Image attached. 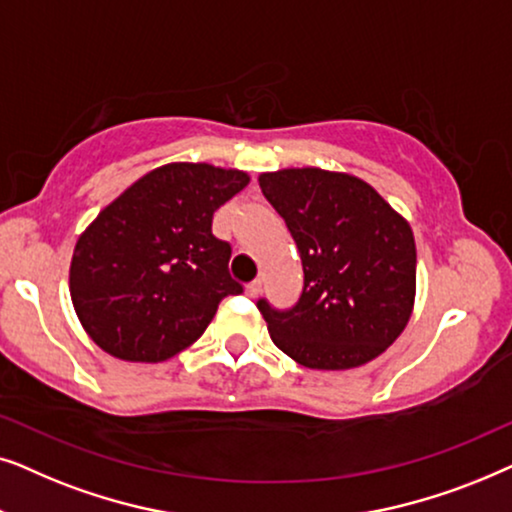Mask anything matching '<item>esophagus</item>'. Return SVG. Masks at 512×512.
I'll return each instance as SVG.
<instances>
[{"mask_svg": "<svg viewBox=\"0 0 512 512\" xmlns=\"http://www.w3.org/2000/svg\"><path fill=\"white\" fill-rule=\"evenodd\" d=\"M262 292V281H252L245 285V295L248 297H257Z\"/></svg>", "mask_w": 512, "mask_h": 512, "instance_id": "esophagus-1", "label": "esophagus"}]
</instances>
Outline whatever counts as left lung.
Wrapping results in <instances>:
<instances>
[{"mask_svg": "<svg viewBox=\"0 0 512 512\" xmlns=\"http://www.w3.org/2000/svg\"><path fill=\"white\" fill-rule=\"evenodd\" d=\"M262 194L288 224L304 267L290 311L257 309L285 356L309 370H351L403 335L417 297L410 222L365 180L323 168L260 175Z\"/></svg>", "mask_w": 512, "mask_h": 512, "instance_id": "obj_1", "label": "left lung"}]
</instances>
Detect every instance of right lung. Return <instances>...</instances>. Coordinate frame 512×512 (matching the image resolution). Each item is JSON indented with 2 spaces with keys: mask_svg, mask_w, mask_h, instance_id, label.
<instances>
[{
  "mask_svg": "<svg viewBox=\"0 0 512 512\" xmlns=\"http://www.w3.org/2000/svg\"><path fill=\"white\" fill-rule=\"evenodd\" d=\"M250 175L173 161L149 170L81 231L70 297L86 335L126 363H163L199 339L227 295L229 243L213 215Z\"/></svg>",
  "mask_w": 512,
  "mask_h": 512,
  "instance_id": "1",
  "label": "right lung"
}]
</instances>
